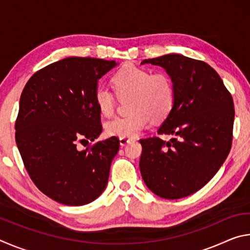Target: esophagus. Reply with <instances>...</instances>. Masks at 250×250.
I'll return each instance as SVG.
<instances>
[{
  "label": "esophagus",
  "instance_id": "34e87169",
  "mask_svg": "<svg viewBox=\"0 0 250 250\" xmlns=\"http://www.w3.org/2000/svg\"><path fill=\"white\" fill-rule=\"evenodd\" d=\"M119 140H120V146H124L126 145V143H129L130 141H132L133 139L132 138H120Z\"/></svg>",
  "mask_w": 250,
  "mask_h": 250
}]
</instances>
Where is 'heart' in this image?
Listing matches in <instances>:
<instances>
[{
    "label": "heart",
    "mask_w": 250,
    "mask_h": 250,
    "mask_svg": "<svg viewBox=\"0 0 250 250\" xmlns=\"http://www.w3.org/2000/svg\"><path fill=\"white\" fill-rule=\"evenodd\" d=\"M113 89L118 98L129 97V115L115 117L107 122L108 134L133 138L153 120H163L170 115L174 104V86L170 76L134 65H125L112 76ZM97 108L103 116H111L117 99L112 91L99 84L94 94Z\"/></svg>",
    "instance_id": "1"
}]
</instances>
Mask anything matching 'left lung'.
<instances>
[{
    "mask_svg": "<svg viewBox=\"0 0 250 250\" xmlns=\"http://www.w3.org/2000/svg\"><path fill=\"white\" fill-rule=\"evenodd\" d=\"M163 67L174 86V104L158 130L174 134L141 139L140 172L156 195L177 200L197 192L216 174L229 153L235 109L230 92L205 62L180 54L145 59Z\"/></svg>",
    "mask_w": 250,
    "mask_h": 250,
    "instance_id": "8db88e82",
    "label": "left lung"
}]
</instances>
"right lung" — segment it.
<instances>
[{"label":"right lung","instance_id":"add662e5","mask_svg":"<svg viewBox=\"0 0 250 250\" xmlns=\"http://www.w3.org/2000/svg\"><path fill=\"white\" fill-rule=\"evenodd\" d=\"M115 61L68 57L36 71L25 84L15 121V140L25 168L45 195L70 206L86 205L104 191L110 166L119 151L103 131L94 94Z\"/></svg>","mask_w":250,"mask_h":250}]
</instances>
